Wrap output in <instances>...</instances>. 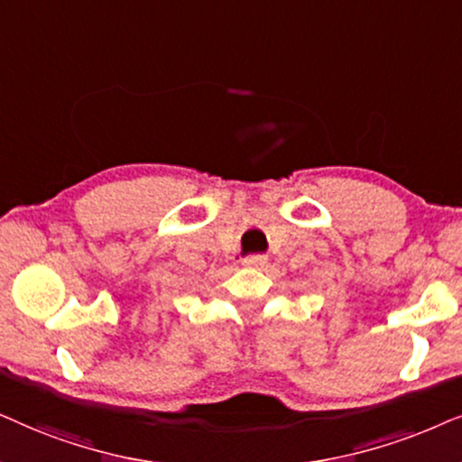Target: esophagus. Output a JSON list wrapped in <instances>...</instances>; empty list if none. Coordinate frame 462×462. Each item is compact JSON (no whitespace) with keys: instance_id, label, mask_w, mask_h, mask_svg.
<instances>
[{"instance_id":"34e87169","label":"esophagus","mask_w":462,"mask_h":462,"mask_svg":"<svg viewBox=\"0 0 462 462\" xmlns=\"http://www.w3.org/2000/svg\"><path fill=\"white\" fill-rule=\"evenodd\" d=\"M245 266H251V268H266L268 266V257L262 255V254H254V255H247L243 260Z\"/></svg>"}]
</instances>
